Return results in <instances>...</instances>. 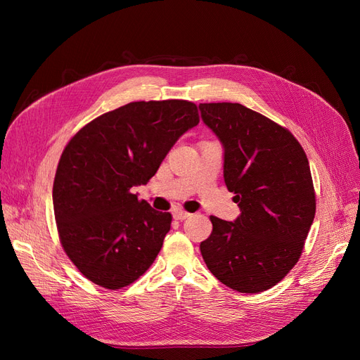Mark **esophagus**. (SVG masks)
Returning <instances> with one entry per match:
<instances>
[{
	"instance_id": "1",
	"label": "esophagus",
	"mask_w": 360,
	"mask_h": 360,
	"mask_svg": "<svg viewBox=\"0 0 360 360\" xmlns=\"http://www.w3.org/2000/svg\"><path fill=\"white\" fill-rule=\"evenodd\" d=\"M172 214H174V219H177V221H184V219H188V217L191 216V213L184 212V210H176Z\"/></svg>"
}]
</instances>
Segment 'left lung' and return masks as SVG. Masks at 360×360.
<instances>
[{"mask_svg": "<svg viewBox=\"0 0 360 360\" xmlns=\"http://www.w3.org/2000/svg\"><path fill=\"white\" fill-rule=\"evenodd\" d=\"M202 122L224 144V179L240 216H210L201 242L207 267L238 292L276 285L296 266L315 216L309 162L288 129L240 103H200Z\"/></svg>", "mask_w": 360, "mask_h": 360, "instance_id": "obj_1", "label": "left lung"}]
</instances>
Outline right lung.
I'll use <instances>...</instances> for the list:
<instances>
[{
    "mask_svg": "<svg viewBox=\"0 0 360 360\" xmlns=\"http://www.w3.org/2000/svg\"><path fill=\"white\" fill-rule=\"evenodd\" d=\"M200 123L189 101L130 102L86 123L64 147L52 201L61 246L96 285L120 290L153 264L171 213L132 193L176 141Z\"/></svg>",
    "mask_w": 360,
    "mask_h": 360,
    "instance_id": "add662e5",
    "label": "right lung"
}]
</instances>
